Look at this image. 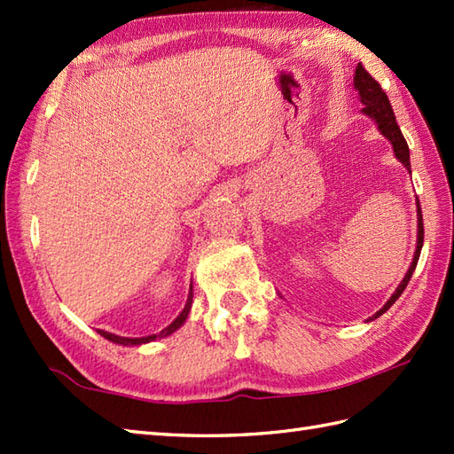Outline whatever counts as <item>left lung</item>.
<instances>
[{
	"instance_id": "left-lung-1",
	"label": "left lung",
	"mask_w": 454,
	"mask_h": 454,
	"mask_svg": "<svg viewBox=\"0 0 454 454\" xmlns=\"http://www.w3.org/2000/svg\"><path fill=\"white\" fill-rule=\"evenodd\" d=\"M353 85H355V90L359 91L361 103L364 105L363 113L366 114V117H371L376 122V127H379V130L390 140L392 148H394V156H396L403 163V166L408 168V171L411 173L408 142H406V138H403V134H402L398 122H396V117H394V111H392V105L388 101V95L382 91L380 83L376 82L372 75L364 70L363 64H359V66L355 67ZM421 247H423V220H421V207H419V200H418V246H416V254H413V259H411V265L408 269L406 277L402 278V283L398 285L396 291H394V294L388 298V302L384 304L380 310L371 317V320L382 316L394 302L398 301L400 294L403 293V288L408 286L413 271H416L418 259H419V254H421Z\"/></svg>"
}]
</instances>
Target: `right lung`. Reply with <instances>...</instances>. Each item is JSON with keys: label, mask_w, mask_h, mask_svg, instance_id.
Returning a JSON list of instances; mask_svg holds the SVG:
<instances>
[{"label": "right lung", "mask_w": 454, "mask_h": 454, "mask_svg": "<svg viewBox=\"0 0 454 454\" xmlns=\"http://www.w3.org/2000/svg\"><path fill=\"white\" fill-rule=\"evenodd\" d=\"M191 302H192V285L189 286V296H187V304L185 308H183V312L173 320L166 330H161L160 333H153V335H146V337H121V335H114V333H109V332H103V330H98L105 340H109L113 343H119V345H142V343H148V341H153L158 340V337H168L171 335L176 330H179V327L185 324L187 316H189V310H191Z\"/></svg>", "instance_id": "right-lung-1"}]
</instances>
